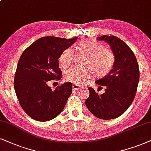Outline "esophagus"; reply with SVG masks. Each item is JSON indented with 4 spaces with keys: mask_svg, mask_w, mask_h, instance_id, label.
I'll return each instance as SVG.
<instances>
[{
    "mask_svg": "<svg viewBox=\"0 0 151 151\" xmlns=\"http://www.w3.org/2000/svg\"><path fill=\"white\" fill-rule=\"evenodd\" d=\"M80 88H81V87L78 85H77V84H73V85H72V89H73L74 90H79Z\"/></svg>",
    "mask_w": 151,
    "mask_h": 151,
    "instance_id": "1",
    "label": "esophagus"
}]
</instances>
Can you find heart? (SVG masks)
<instances>
[{"label":"heart","mask_w":151,"mask_h":151,"mask_svg":"<svg viewBox=\"0 0 151 151\" xmlns=\"http://www.w3.org/2000/svg\"><path fill=\"white\" fill-rule=\"evenodd\" d=\"M77 48L80 52L88 56L85 63V66L88 68H70L64 74L66 81L81 85L91 77L92 73L96 79L105 77L110 73L115 61V55L111 49L91 40L80 41ZM72 50L70 48L64 50L58 59L60 67L63 69L69 67L72 62Z\"/></svg>","instance_id":"1"}]
</instances>
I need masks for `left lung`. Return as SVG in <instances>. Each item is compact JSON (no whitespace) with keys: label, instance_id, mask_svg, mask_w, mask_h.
<instances>
[{"label":"left lung","instance_id":"1","mask_svg":"<svg viewBox=\"0 0 151 151\" xmlns=\"http://www.w3.org/2000/svg\"><path fill=\"white\" fill-rule=\"evenodd\" d=\"M99 41L109 44L115 55L113 68L107 76L95 83L105 88L98 94L88 88L90 96L86 105L94 116L101 119H112L121 116L132 104L139 80V70L133 52L127 44L115 36L104 35Z\"/></svg>","mask_w":151,"mask_h":151}]
</instances>
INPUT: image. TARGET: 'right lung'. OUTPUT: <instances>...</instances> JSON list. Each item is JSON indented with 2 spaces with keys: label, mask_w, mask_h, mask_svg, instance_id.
I'll use <instances>...</instances> for the list:
<instances>
[{
  "label": "right lung",
  "mask_w": 151,
  "mask_h": 151,
  "mask_svg": "<svg viewBox=\"0 0 151 151\" xmlns=\"http://www.w3.org/2000/svg\"><path fill=\"white\" fill-rule=\"evenodd\" d=\"M55 37L37 40L24 50L16 70L14 86L25 113L39 122L50 121L61 113L72 94V85L66 82L52 90L51 80H60L59 55L77 41Z\"/></svg>",
  "instance_id": "obj_1"
}]
</instances>
